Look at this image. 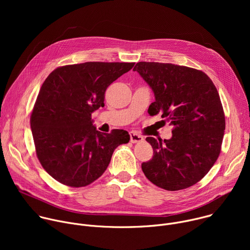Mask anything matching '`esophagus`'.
Instances as JSON below:
<instances>
[{"mask_svg": "<svg viewBox=\"0 0 250 250\" xmlns=\"http://www.w3.org/2000/svg\"><path fill=\"white\" fill-rule=\"evenodd\" d=\"M129 137H130V142H132V144H137V142H141L144 140V137L134 131L129 132Z\"/></svg>", "mask_w": 250, "mask_h": 250, "instance_id": "esophagus-1", "label": "esophagus"}]
</instances>
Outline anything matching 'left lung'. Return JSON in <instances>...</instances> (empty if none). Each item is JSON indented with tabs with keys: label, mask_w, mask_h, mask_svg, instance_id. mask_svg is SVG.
I'll use <instances>...</instances> for the list:
<instances>
[{
	"label": "left lung",
	"mask_w": 250,
	"mask_h": 250,
	"mask_svg": "<svg viewBox=\"0 0 250 250\" xmlns=\"http://www.w3.org/2000/svg\"><path fill=\"white\" fill-rule=\"evenodd\" d=\"M152 89L150 116L161 114L172 128L170 139L146 137L153 157L141 164L159 188L178 191L199 182L217 161L226 129L216 86L201 70L159 62H138L133 68Z\"/></svg>",
	"instance_id": "obj_1"
}]
</instances>
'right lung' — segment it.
Here are the masks:
<instances>
[{
  "mask_svg": "<svg viewBox=\"0 0 250 250\" xmlns=\"http://www.w3.org/2000/svg\"><path fill=\"white\" fill-rule=\"evenodd\" d=\"M133 62H85L56 68L43 82L30 116L37 156L58 182L85 187L103 175L114 150L127 144L124 129L103 133L92 113L104 106V92Z\"/></svg>",
  "mask_w": 250,
  "mask_h": 250,
  "instance_id": "add662e5",
  "label": "right lung"
}]
</instances>
